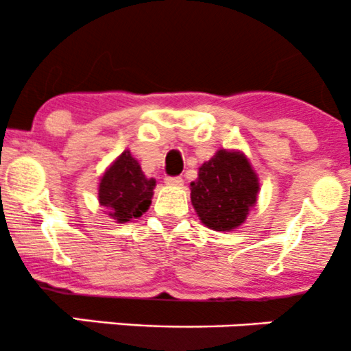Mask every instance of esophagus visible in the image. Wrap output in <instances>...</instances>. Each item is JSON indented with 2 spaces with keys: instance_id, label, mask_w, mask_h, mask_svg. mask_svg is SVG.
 I'll use <instances>...</instances> for the list:
<instances>
[{
  "instance_id": "esophagus-1",
  "label": "esophagus",
  "mask_w": 351,
  "mask_h": 351,
  "mask_svg": "<svg viewBox=\"0 0 351 351\" xmlns=\"http://www.w3.org/2000/svg\"><path fill=\"white\" fill-rule=\"evenodd\" d=\"M165 183L169 186H182L183 185V178L182 176H166Z\"/></svg>"
}]
</instances>
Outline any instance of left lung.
Here are the masks:
<instances>
[{
	"label": "left lung",
	"instance_id": "1",
	"mask_svg": "<svg viewBox=\"0 0 351 351\" xmlns=\"http://www.w3.org/2000/svg\"><path fill=\"white\" fill-rule=\"evenodd\" d=\"M190 198L197 215L214 231H232L256 204L260 183L243 153L221 149L198 168L190 183Z\"/></svg>",
	"mask_w": 351,
	"mask_h": 351
}]
</instances>
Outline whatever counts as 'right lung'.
<instances>
[{
	"label": "right lung",
	"mask_w": 351,
	"mask_h": 351,
	"mask_svg": "<svg viewBox=\"0 0 351 351\" xmlns=\"http://www.w3.org/2000/svg\"><path fill=\"white\" fill-rule=\"evenodd\" d=\"M154 178H146L130 151H123L104 173L98 186V200L108 215L123 224L141 217L149 208Z\"/></svg>",
	"instance_id": "1"
}]
</instances>
